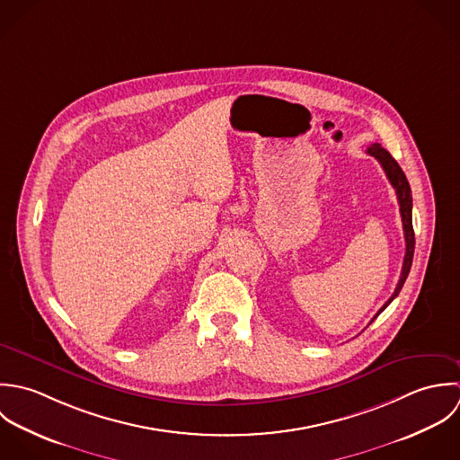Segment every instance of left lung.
<instances>
[{
	"label": "left lung",
	"mask_w": 460,
	"mask_h": 460,
	"mask_svg": "<svg viewBox=\"0 0 460 460\" xmlns=\"http://www.w3.org/2000/svg\"><path fill=\"white\" fill-rule=\"evenodd\" d=\"M369 156L376 158L378 164L382 165L389 183L393 184L396 197H398V204H400V215H402V226H403V236H405V258H403V267H402V274L400 280L394 288V293L389 296V300L380 307V311L375 314V318L394 300V296H398L405 279L411 272L412 267V256H414V229H412V195H411V186L403 174V171L400 169V165L396 164V160L380 146V144H371L367 151ZM373 318V320H375ZM371 320V322H373Z\"/></svg>",
	"instance_id": "8db88e82"
}]
</instances>
